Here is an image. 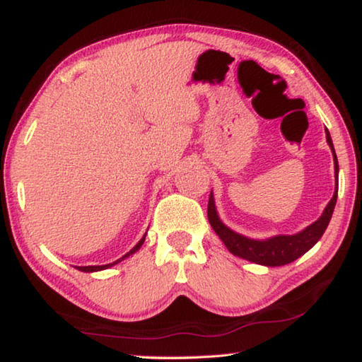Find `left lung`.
Listing matches in <instances>:
<instances>
[{
  "mask_svg": "<svg viewBox=\"0 0 362 362\" xmlns=\"http://www.w3.org/2000/svg\"><path fill=\"white\" fill-rule=\"evenodd\" d=\"M326 139L327 144L332 150L334 155V169H335V177L339 179V161H337V155L334 150L332 139H330V134L326 129ZM337 203V187L332 199L329 201V204L324 209L322 216L316 220V222L306 226L297 235H278L272 236L268 240H250L240 235V233L230 230L222 220L218 218V214L216 209V201H214V196L211 193L209 196V204H207V218H209V223L217 233L220 240L223 241L226 249L230 250L233 255L241 257V259H246L249 262L259 263V265L265 267H281L287 265L293 260H297L298 257H302L305 252L315 246V244L321 240L322 233L326 231L327 225L330 222V217H332L334 207Z\"/></svg>",
  "mask_w": 362,
  "mask_h": 362,
  "instance_id": "left-lung-1",
  "label": "left lung"
}]
</instances>
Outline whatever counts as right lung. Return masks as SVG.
<instances>
[{
    "instance_id": "add662e5",
    "label": "right lung",
    "mask_w": 362,
    "mask_h": 362,
    "mask_svg": "<svg viewBox=\"0 0 362 362\" xmlns=\"http://www.w3.org/2000/svg\"><path fill=\"white\" fill-rule=\"evenodd\" d=\"M144 241H145V235H144V238H142V240H140L137 244H136V246H134L131 250H129V252H127L126 255H122L121 257V259L119 260H116V262H113V263H108V265H97V267H76L78 269H79V272H86V273H93V272H100V269H105V268H108V267H113L115 265V263H118V262H121V260H124L126 259V257H129V255H132L134 252H137V250L140 249V246H142V244H144Z\"/></svg>"
}]
</instances>
